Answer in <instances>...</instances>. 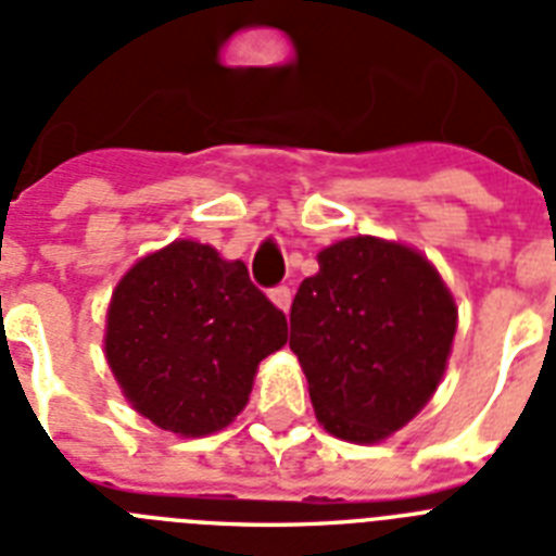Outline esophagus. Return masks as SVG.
Segmentation results:
<instances>
[{"instance_id": "esophagus-1", "label": "esophagus", "mask_w": 556, "mask_h": 556, "mask_svg": "<svg viewBox=\"0 0 556 556\" xmlns=\"http://www.w3.org/2000/svg\"><path fill=\"white\" fill-rule=\"evenodd\" d=\"M291 300H293L291 288L279 286V288H274V291H270V302H274V305H277L282 314H288V311H291Z\"/></svg>"}]
</instances>
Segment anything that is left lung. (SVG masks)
<instances>
[{
  "label": "left lung",
  "mask_w": 556,
  "mask_h": 556,
  "mask_svg": "<svg viewBox=\"0 0 556 556\" xmlns=\"http://www.w3.org/2000/svg\"><path fill=\"white\" fill-rule=\"evenodd\" d=\"M291 305V350L330 435L379 444L427 407L446 372L458 305L413 245L358 235L316 254Z\"/></svg>",
  "instance_id": "8db88e82"
}]
</instances>
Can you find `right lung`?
<instances>
[{
	"instance_id": "add662e5",
	"label": "right lung",
	"mask_w": 556,
	"mask_h": 556,
	"mask_svg": "<svg viewBox=\"0 0 556 556\" xmlns=\"http://www.w3.org/2000/svg\"><path fill=\"white\" fill-rule=\"evenodd\" d=\"M288 342L242 260L198 240L149 251L106 307L104 356L135 413L177 438L214 435L245 409L256 367Z\"/></svg>"
}]
</instances>
